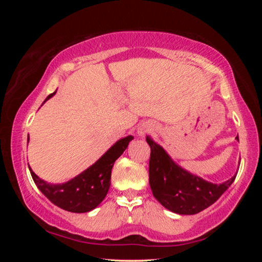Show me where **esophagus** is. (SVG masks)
Wrapping results in <instances>:
<instances>
[{
    "label": "esophagus",
    "instance_id": "34e87169",
    "mask_svg": "<svg viewBox=\"0 0 262 262\" xmlns=\"http://www.w3.org/2000/svg\"><path fill=\"white\" fill-rule=\"evenodd\" d=\"M151 129H152V128H150V127H149V126H147V125H145V126H142V127L140 128V129H139V134H140V135H144L145 133L151 132Z\"/></svg>",
    "mask_w": 262,
    "mask_h": 262
}]
</instances>
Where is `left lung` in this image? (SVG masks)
Returning <instances> with one entry per match:
<instances>
[{
  "label": "left lung",
  "mask_w": 262,
  "mask_h": 262,
  "mask_svg": "<svg viewBox=\"0 0 262 262\" xmlns=\"http://www.w3.org/2000/svg\"><path fill=\"white\" fill-rule=\"evenodd\" d=\"M147 142L151 149L149 184L152 194L162 206L176 214L194 215L206 209L219 200L236 179L233 176L220 185L203 180L177 165L150 137H147Z\"/></svg>",
  "instance_id": "1"
}]
</instances>
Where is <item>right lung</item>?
Here are the masks:
<instances>
[{
    "label": "right lung",
    "mask_w": 262,
    "mask_h": 262,
    "mask_svg": "<svg viewBox=\"0 0 262 262\" xmlns=\"http://www.w3.org/2000/svg\"><path fill=\"white\" fill-rule=\"evenodd\" d=\"M55 92L48 96L43 103L54 96ZM132 140L133 136L119 140L94 165L69 180L68 183L59 185L47 184L39 179V177L29 166L31 176L37 187L55 206L72 212H88L95 209L105 199L111 186V172L114 162L121 156Z\"/></svg>",
    "instance_id": "right-lung-1"
}]
</instances>
